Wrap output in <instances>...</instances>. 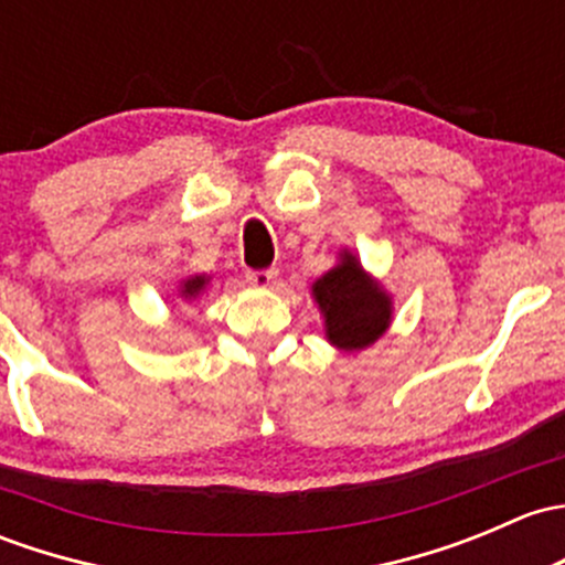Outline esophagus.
<instances>
[{
	"instance_id": "obj_1",
	"label": "esophagus",
	"mask_w": 565,
	"mask_h": 565,
	"mask_svg": "<svg viewBox=\"0 0 565 565\" xmlns=\"http://www.w3.org/2000/svg\"><path fill=\"white\" fill-rule=\"evenodd\" d=\"M276 270H252L246 273V281L257 289H270L276 284Z\"/></svg>"
}]
</instances>
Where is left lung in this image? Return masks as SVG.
<instances>
[{"label":"left lung","instance_id":"8db88e82","mask_svg":"<svg viewBox=\"0 0 565 565\" xmlns=\"http://www.w3.org/2000/svg\"><path fill=\"white\" fill-rule=\"evenodd\" d=\"M311 298L324 319V338L338 352L373 347L392 324V295L362 267L358 254L338 252V263L311 284Z\"/></svg>","mask_w":565,"mask_h":565}]
</instances>
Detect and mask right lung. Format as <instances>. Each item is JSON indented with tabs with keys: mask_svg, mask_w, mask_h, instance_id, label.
Segmentation results:
<instances>
[{
	"mask_svg": "<svg viewBox=\"0 0 565 565\" xmlns=\"http://www.w3.org/2000/svg\"><path fill=\"white\" fill-rule=\"evenodd\" d=\"M207 284H211V276H207V273H194V276L181 278V281H178V289H175V298L183 302L198 300L200 295L205 292Z\"/></svg>",
	"mask_w": 565,
	"mask_h": 565,
	"instance_id": "right-lung-1",
	"label": "right lung"
}]
</instances>
